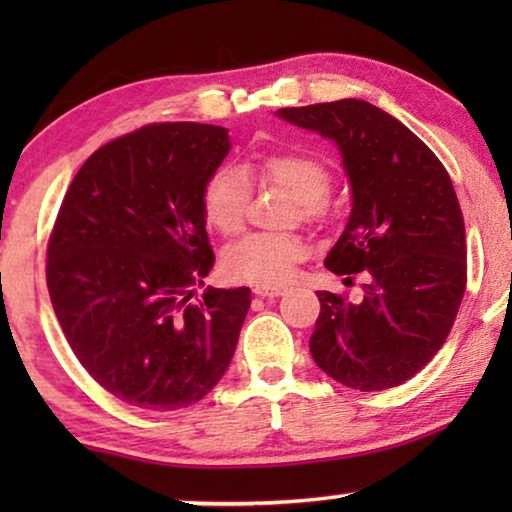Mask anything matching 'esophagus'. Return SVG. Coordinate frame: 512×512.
<instances>
[{"instance_id":"1","label":"esophagus","mask_w":512,"mask_h":512,"mask_svg":"<svg viewBox=\"0 0 512 512\" xmlns=\"http://www.w3.org/2000/svg\"><path fill=\"white\" fill-rule=\"evenodd\" d=\"M255 296H262V298H280L287 293L284 287H255Z\"/></svg>"}]
</instances>
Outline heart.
<instances>
[{
	"label": "heart",
	"mask_w": 512,
	"mask_h": 512,
	"mask_svg": "<svg viewBox=\"0 0 512 512\" xmlns=\"http://www.w3.org/2000/svg\"><path fill=\"white\" fill-rule=\"evenodd\" d=\"M255 180L262 187H277L293 196L287 223H318L329 214V194L334 176L325 160L300 151H275L259 155L250 164ZM253 187L244 171L219 167L205 180L201 210L207 225L221 235H237L244 228ZM307 246L291 232H255L223 253L221 268L228 280L253 287H280L289 282Z\"/></svg>",
	"instance_id": "1"
}]
</instances>
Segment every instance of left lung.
<instances>
[{
	"mask_svg": "<svg viewBox=\"0 0 512 512\" xmlns=\"http://www.w3.org/2000/svg\"><path fill=\"white\" fill-rule=\"evenodd\" d=\"M277 115L339 144L352 214L325 266L348 280L368 277L359 305L343 293H316L311 357L354 391L400 386L443 348L465 293V223L452 178L418 135L368 101Z\"/></svg>",
	"mask_w": 512,
	"mask_h": 512,
	"instance_id": "left-lung-1",
	"label": "left lung"
}]
</instances>
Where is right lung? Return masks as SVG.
<instances>
[{
	"instance_id": "add662e5",
	"label": "right lung",
	"mask_w": 512,
	"mask_h": 512,
	"mask_svg": "<svg viewBox=\"0 0 512 512\" xmlns=\"http://www.w3.org/2000/svg\"><path fill=\"white\" fill-rule=\"evenodd\" d=\"M228 151L221 126L137 128L85 160L51 228L47 289L69 348L137 409L196 404L235 354L250 289L189 300L214 264L201 192Z\"/></svg>"
}]
</instances>
